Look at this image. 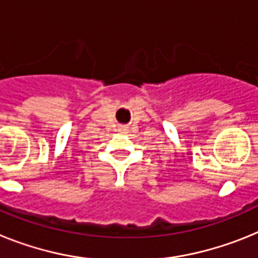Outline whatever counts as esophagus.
<instances>
[{
    "mask_svg": "<svg viewBox=\"0 0 258 258\" xmlns=\"http://www.w3.org/2000/svg\"><path fill=\"white\" fill-rule=\"evenodd\" d=\"M120 130H124V128H120Z\"/></svg>",
    "mask_w": 258,
    "mask_h": 258,
    "instance_id": "1",
    "label": "esophagus"
}]
</instances>
